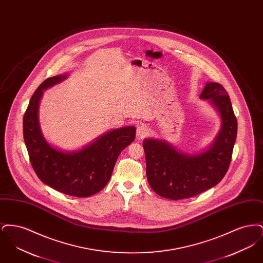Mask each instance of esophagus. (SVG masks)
Returning <instances> with one entry per match:
<instances>
[{
    "label": "esophagus",
    "instance_id": "esophagus-1",
    "mask_svg": "<svg viewBox=\"0 0 263 263\" xmlns=\"http://www.w3.org/2000/svg\"><path fill=\"white\" fill-rule=\"evenodd\" d=\"M136 134H137L138 139H143L149 134V128L144 124L138 126Z\"/></svg>",
    "mask_w": 263,
    "mask_h": 263
}]
</instances>
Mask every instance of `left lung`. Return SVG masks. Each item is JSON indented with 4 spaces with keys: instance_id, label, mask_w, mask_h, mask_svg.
I'll list each match as a JSON object with an SVG mask.
<instances>
[{
    "instance_id": "obj_1",
    "label": "left lung",
    "mask_w": 263,
    "mask_h": 263,
    "mask_svg": "<svg viewBox=\"0 0 263 263\" xmlns=\"http://www.w3.org/2000/svg\"><path fill=\"white\" fill-rule=\"evenodd\" d=\"M201 100H209L221 116L222 125L212 145L189 155L158 139H145L147 178L152 189L163 198L179 200L193 197L218 184L232 160L238 122L230 97L218 83H206Z\"/></svg>"
}]
</instances>
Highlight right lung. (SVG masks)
I'll return each instance as SVG.
<instances>
[{
    "label": "right lung",
    "instance_id": "add662e5",
    "mask_svg": "<svg viewBox=\"0 0 263 263\" xmlns=\"http://www.w3.org/2000/svg\"><path fill=\"white\" fill-rule=\"evenodd\" d=\"M68 74L46 79L32 95L24 115V139L31 165L39 179L51 188L75 197H88L106 185L119 154L136 134L134 126L114 129L82 150L65 152L43 137L38 106L43 90L61 83Z\"/></svg>",
    "mask_w": 263,
    "mask_h": 263
}]
</instances>
